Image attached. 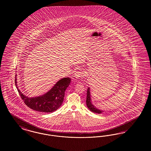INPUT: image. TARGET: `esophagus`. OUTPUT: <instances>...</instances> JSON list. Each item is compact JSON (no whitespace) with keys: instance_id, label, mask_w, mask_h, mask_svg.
I'll list each match as a JSON object with an SVG mask.
<instances>
[{"instance_id":"34e87169","label":"esophagus","mask_w":151,"mask_h":151,"mask_svg":"<svg viewBox=\"0 0 151 151\" xmlns=\"http://www.w3.org/2000/svg\"><path fill=\"white\" fill-rule=\"evenodd\" d=\"M84 76V75L83 72L80 71H76L75 73V77L77 79H79L80 78H83Z\"/></svg>"}]
</instances>
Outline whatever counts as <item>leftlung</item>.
Wrapping results in <instances>:
<instances>
[{"label":"left lung","instance_id":"obj_1","mask_svg":"<svg viewBox=\"0 0 151 151\" xmlns=\"http://www.w3.org/2000/svg\"><path fill=\"white\" fill-rule=\"evenodd\" d=\"M86 103L87 107L88 109L92 112L98 113V114H101V113L104 112L103 111H101L100 110L97 109V108H95L93 106V105L91 102V95H90V92H89V88H88L87 92H86Z\"/></svg>","mask_w":151,"mask_h":151}]
</instances>
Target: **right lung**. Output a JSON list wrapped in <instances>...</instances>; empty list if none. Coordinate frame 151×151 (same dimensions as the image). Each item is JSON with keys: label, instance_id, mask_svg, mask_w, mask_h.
I'll return each mask as SVG.
<instances>
[{"label": "right lung", "instance_id": "add662e5", "mask_svg": "<svg viewBox=\"0 0 151 151\" xmlns=\"http://www.w3.org/2000/svg\"><path fill=\"white\" fill-rule=\"evenodd\" d=\"M70 82L71 79L65 78L58 81L52 88L44 95L29 98L19 91L17 86L16 78L15 79V85L25 104L34 110L43 113L54 112L60 108L64 100L65 91L69 86Z\"/></svg>", "mask_w": 151, "mask_h": 151}]
</instances>
